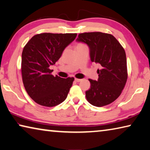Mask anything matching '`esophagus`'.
Returning a JSON list of instances; mask_svg holds the SVG:
<instances>
[{"label":"esophagus","instance_id":"34e87169","mask_svg":"<svg viewBox=\"0 0 150 150\" xmlns=\"http://www.w3.org/2000/svg\"><path fill=\"white\" fill-rule=\"evenodd\" d=\"M75 81L76 82H80V81H82V79H77V78H75Z\"/></svg>","mask_w":150,"mask_h":150}]
</instances>
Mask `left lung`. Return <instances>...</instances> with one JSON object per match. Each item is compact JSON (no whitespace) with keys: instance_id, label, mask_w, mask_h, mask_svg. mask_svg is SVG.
Masks as SVG:
<instances>
[{"instance_id":"left-lung-1","label":"left lung","mask_w":150,"mask_h":150,"mask_svg":"<svg viewBox=\"0 0 150 150\" xmlns=\"http://www.w3.org/2000/svg\"><path fill=\"white\" fill-rule=\"evenodd\" d=\"M77 41L87 44L91 62L101 65L98 80L88 79L91 88L85 92L87 100L98 107L108 105L120 95L128 79L125 51L112 35L106 33H82Z\"/></svg>"}]
</instances>
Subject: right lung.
Returning a JSON list of instances; mask_svg holds the SVG:
<instances>
[{"instance_id":"1","label":"right lung","mask_w":150,"mask_h":150,"mask_svg":"<svg viewBox=\"0 0 150 150\" xmlns=\"http://www.w3.org/2000/svg\"><path fill=\"white\" fill-rule=\"evenodd\" d=\"M77 34H36L25 45L22 54V81L27 93L39 105L52 107L67 98L74 78L52 75L51 65L57 62Z\"/></svg>"}]
</instances>
